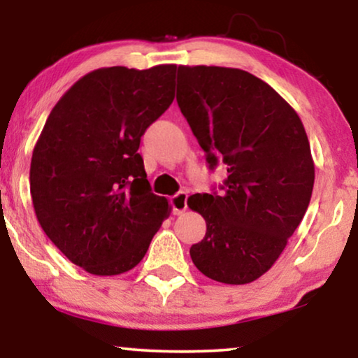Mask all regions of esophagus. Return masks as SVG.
<instances>
[{"label": "esophagus", "instance_id": "obj_1", "mask_svg": "<svg viewBox=\"0 0 358 358\" xmlns=\"http://www.w3.org/2000/svg\"><path fill=\"white\" fill-rule=\"evenodd\" d=\"M171 207H173L174 215H180L187 210V194L179 192L171 197Z\"/></svg>", "mask_w": 358, "mask_h": 358}]
</instances>
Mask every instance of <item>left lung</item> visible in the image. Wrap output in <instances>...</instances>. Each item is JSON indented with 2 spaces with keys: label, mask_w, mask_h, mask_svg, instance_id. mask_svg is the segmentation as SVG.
Here are the masks:
<instances>
[{
  "label": "left lung",
  "mask_w": 358,
  "mask_h": 358,
  "mask_svg": "<svg viewBox=\"0 0 358 358\" xmlns=\"http://www.w3.org/2000/svg\"><path fill=\"white\" fill-rule=\"evenodd\" d=\"M179 109L210 169L228 166L222 195H190L207 223L190 248L212 280L243 285L273 266L305 217L315 163L305 127L278 92L251 73L224 66H179Z\"/></svg>",
  "instance_id": "obj_1"
}]
</instances>
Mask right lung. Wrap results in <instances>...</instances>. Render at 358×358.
<instances>
[{
    "mask_svg": "<svg viewBox=\"0 0 358 358\" xmlns=\"http://www.w3.org/2000/svg\"><path fill=\"white\" fill-rule=\"evenodd\" d=\"M176 65L99 68L53 107L34 146L31 195L50 241L92 275H119L145 257L169 217L151 192L141 135L174 101Z\"/></svg>",
    "mask_w": 358,
    "mask_h": 358,
    "instance_id": "right-lung-1",
    "label": "right lung"
}]
</instances>
